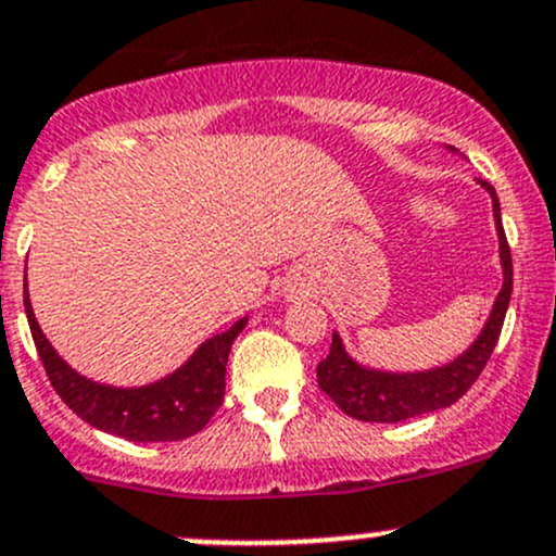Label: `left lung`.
I'll return each instance as SVG.
<instances>
[{
    "instance_id": "8db88e82",
    "label": "left lung",
    "mask_w": 556,
    "mask_h": 556,
    "mask_svg": "<svg viewBox=\"0 0 556 556\" xmlns=\"http://www.w3.org/2000/svg\"><path fill=\"white\" fill-rule=\"evenodd\" d=\"M481 187L492 195L494 225H497L500 236V263H503V290L497 293L486 326L478 333L476 342L459 358L451 361V364L427 371H404V375H399V371L366 369V366L355 364L344 353L339 333H333L331 350L317 364V386L350 418L369 424H399L415 418V415L451 407V404L459 402L470 391L472 382L481 377L486 361L492 358L494 344H497L500 331H503L505 312H508L510 304V290H514V263H510V247L508 239H505L503 219H500L497 192H494L489 181H481Z\"/></svg>"
}]
</instances>
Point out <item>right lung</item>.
<instances>
[{"instance_id": "1", "label": "right lung", "mask_w": 556, "mask_h": 556, "mask_svg": "<svg viewBox=\"0 0 556 556\" xmlns=\"http://www.w3.org/2000/svg\"><path fill=\"white\" fill-rule=\"evenodd\" d=\"M31 339L53 391L78 418L94 429L132 443H176L201 432L225 399V366L233 339L247 326V317L228 331L206 339L187 364L174 375L141 388H113L78 375L51 348L31 312L29 293H24Z\"/></svg>"}]
</instances>
